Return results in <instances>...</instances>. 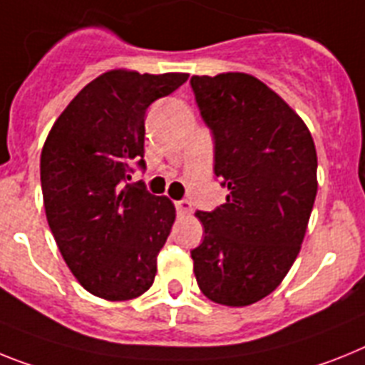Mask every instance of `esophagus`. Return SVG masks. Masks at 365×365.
Wrapping results in <instances>:
<instances>
[{
    "label": "esophagus",
    "mask_w": 365,
    "mask_h": 365,
    "mask_svg": "<svg viewBox=\"0 0 365 365\" xmlns=\"http://www.w3.org/2000/svg\"><path fill=\"white\" fill-rule=\"evenodd\" d=\"M176 210H178V213H180V215H191V211H192L191 202H189V200L176 202Z\"/></svg>",
    "instance_id": "1"
}]
</instances>
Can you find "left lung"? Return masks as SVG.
<instances>
[{"label": "left lung", "mask_w": 365, "mask_h": 365, "mask_svg": "<svg viewBox=\"0 0 365 365\" xmlns=\"http://www.w3.org/2000/svg\"><path fill=\"white\" fill-rule=\"evenodd\" d=\"M215 139V176L228 187L215 211H197L204 241L191 250L200 292L249 306L280 286L301 252L317 195V154L301 116L250 73L192 76Z\"/></svg>", "instance_id": "1"}]
</instances>
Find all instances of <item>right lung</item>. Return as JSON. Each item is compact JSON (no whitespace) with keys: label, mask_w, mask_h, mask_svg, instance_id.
<instances>
[{"label":"right lung","mask_w":365,"mask_h":365,"mask_svg":"<svg viewBox=\"0 0 365 365\" xmlns=\"http://www.w3.org/2000/svg\"><path fill=\"white\" fill-rule=\"evenodd\" d=\"M187 78L103 72L79 91L46 137V219L73 277L100 299L131 301L154 284L176 207L170 198L125 182L133 165L145 168L146 109Z\"/></svg>","instance_id":"right-lung-1"}]
</instances>
